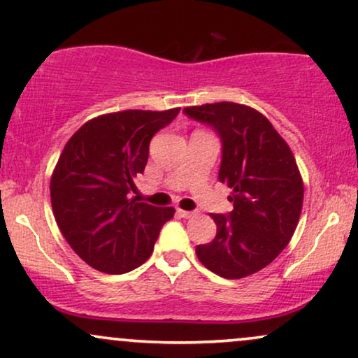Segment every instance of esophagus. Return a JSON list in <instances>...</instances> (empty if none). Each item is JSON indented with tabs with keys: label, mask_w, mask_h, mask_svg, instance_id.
Wrapping results in <instances>:
<instances>
[{
	"label": "esophagus",
	"mask_w": 358,
	"mask_h": 358,
	"mask_svg": "<svg viewBox=\"0 0 358 358\" xmlns=\"http://www.w3.org/2000/svg\"><path fill=\"white\" fill-rule=\"evenodd\" d=\"M176 215H178L180 218H193L196 213H194V211H185V210H180V208H178V210H176Z\"/></svg>",
	"instance_id": "esophagus-1"
}]
</instances>
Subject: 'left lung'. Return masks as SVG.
Here are the masks:
<instances>
[{"instance_id": "obj_1", "label": "left lung", "mask_w": 358, "mask_h": 358, "mask_svg": "<svg viewBox=\"0 0 358 358\" xmlns=\"http://www.w3.org/2000/svg\"><path fill=\"white\" fill-rule=\"evenodd\" d=\"M183 112L220 135L223 155L218 178L231 188L228 200L233 203L229 215H210L216 236L196 246V256L221 278H246L280 255L299 223L304 183L296 158L256 108L216 102Z\"/></svg>"}]
</instances>
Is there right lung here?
<instances>
[{
    "mask_svg": "<svg viewBox=\"0 0 358 358\" xmlns=\"http://www.w3.org/2000/svg\"><path fill=\"white\" fill-rule=\"evenodd\" d=\"M122 110L85 122L69 138L51 176V203L62 236L80 259L106 274L129 273L153 251L175 208L130 198L148 145L178 115Z\"/></svg>",
    "mask_w": 358,
    "mask_h": 358,
    "instance_id": "right-lung-1",
    "label": "right lung"
}]
</instances>
